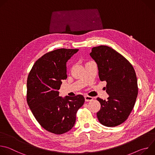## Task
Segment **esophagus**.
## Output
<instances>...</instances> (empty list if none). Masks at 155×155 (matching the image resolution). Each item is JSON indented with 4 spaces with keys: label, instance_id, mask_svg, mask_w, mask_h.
I'll list each match as a JSON object with an SVG mask.
<instances>
[{
    "label": "esophagus",
    "instance_id": "obj_1",
    "mask_svg": "<svg viewBox=\"0 0 155 155\" xmlns=\"http://www.w3.org/2000/svg\"><path fill=\"white\" fill-rule=\"evenodd\" d=\"M84 98H85V101L86 102H90V101H93V97H91V96H84Z\"/></svg>",
    "mask_w": 155,
    "mask_h": 155
}]
</instances>
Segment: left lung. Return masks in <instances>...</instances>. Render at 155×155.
<instances>
[{"label":"left lung","instance_id":"8db88e82","mask_svg":"<svg viewBox=\"0 0 155 155\" xmlns=\"http://www.w3.org/2000/svg\"><path fill=\"white\" fill-rule=\"evenodd\" d=\"M90 56L97 64L101 81L107 82V100L97 97L101 109L99 122L107 127L122 124L133 109L138 94L137 80L133 66L120 53L105 45L92 48Z\"/></svg>","mask_w":155,"mask_h":155}]
</instances>
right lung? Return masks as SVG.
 <instances>
[{
	"instance_id": "add662e5",
	"label": "right lung",
	"mask_w": 155,
	"mask_h": 155,
	"mask_svg": "<svg viewBox=\"0 0 155 155\" xmlns=\"http://www.w3.org/2000/svg\"><path fill=\"white\" fill-rule=\"evenodd\" d=\"M78 49L60 48L50 51L34 64L27 80V102L40 126L55 134L70 130L84 97L59 96L62 80L67 78L66 62Z\"/></svg>"
}]
</instances>
